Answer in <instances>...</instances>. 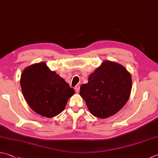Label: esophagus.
Instances as JSON below:
<instances>
[{
    "mask_svg": "<svg viewBox=\"0 0 158 158\" xmlns=\"http://www.w3.org/2000/svg\"><path fill=\"white\" fill-rule=\"evenodd\" d=\"M74 89H75V91L76 92V93H78L79 91H80V86L79 85H76L75 88H74Z\"/></svg>",
    "mask_w": 158,
    "mask_h": 158,
    "instance_id": "1",
    "label": "esophagus"
}]
</instances>
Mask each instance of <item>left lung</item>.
<instances>
[{"label":"left lung","mask_w":158,"mask_h":158,"mask_svg":"<svg viewBox=\"0 0 158 158\" xmlns=\"http://www.w3.org/2000/svg\"><path fill=\"white\" fill-rule=\"evenodd\" d=\"M132 87L131 76L121 64L105 61L90 74L80 94L95 117L106 118L115 114L129 100Z\"/></svg>","instance_id":"left-lung-1"}]
</instances>
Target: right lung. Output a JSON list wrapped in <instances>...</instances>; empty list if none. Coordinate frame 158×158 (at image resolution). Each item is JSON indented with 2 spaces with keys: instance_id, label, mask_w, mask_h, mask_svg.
<instances>
[{
  "instance_id": "add662e5",
  "label": "right lung",
  "mask_w": 158,
  "mask_h": 158,
  "mask_svg": "<svg viewBox=\"0 0 158 158\" xmlns=\"http://www.w3.org/2000/svg\"><path fill=\"white\" fill-rule=\"evenodd\" d=\"M24 98L32 110L47 118L63 111L75 91L63 78L52 71L45 62L27 67L20 78Z\"/></svg>"
}]
</instances>
